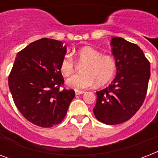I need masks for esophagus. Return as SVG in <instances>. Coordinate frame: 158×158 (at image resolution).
Wrapping results in <instances>:
<instances>
[{"label": "esophagus", "instance_id": "34e87169", "mask_svg": "<svg viewBox=\"0 0 158 158\" xmlns=\"http://www.w3.org/2000/svg\"><path fill=\"white\" fill-rule=\"evenodd\" d=\"M84 94V91H80V90H76L75 91V94L76 95H80V94Z\"/></svg>", "mask_w": 158, "mask_h": 158}]
</instances>
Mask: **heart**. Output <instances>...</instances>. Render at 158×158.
Listing matches in <instances>:
<instances>
[{
  "instance_id": "b5f03b06",
  "label": "heart",
  "mask_w": 158,
  "mask_h": 158,
  "mask_svg": "<svg viewBox=\"0 0 158 158\" xmlns=\"http://www.w3.org/2000/svg\"><path fill=\"white\" fill-rule=\"evenodd\" d=\"M76 60L82 66L83 74H76L67 79V84L74 89H84L108 83L114 77L117 69V61L114 56L103 55L92 47H84L78 50ZM75 69L74 60L69 55L62 58L60 63V70L64 76H69Z\"/></svg>"
}]
</instances>
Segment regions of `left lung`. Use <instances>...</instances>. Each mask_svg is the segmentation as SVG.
<instances>
[{"mask_svg": "<svg viewBox=\"0 0 158 158\" xmlns=\"http://www.w3.org/2000/svg\"><path fill=\"white\" fill-rule=\"evenodd\" d=\"M117 75L110 85L96 92V118L105 124L123 123L132 118L146 98L150 62L136 44L120 37L112 39Z\"/></svg>", "mask_w": 158, "mask_h": 158, "instance_id": "8db88e82", "label": "left lung"}]
</instances>
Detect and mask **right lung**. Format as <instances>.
Returning a JSON list of instances; mask_svg holds the SVG:
<instances>
[{"label":"right lung","mask_w":158,"mask_h":158,"mask_svg":"<svg viewBox=\"0 0 158 158\" xmlns=\"http://www.w3.org/2000/svg\"><path fill=\"white\" fill-rule=\"evenodd\" d=\"M66 54L60 40L42 38L20 50L8 77L16 108L29 122L51 127L64 118L75 96L63 87L60 63Z\"/></svg>","instance_id":"obj_1"}]
</instances>
